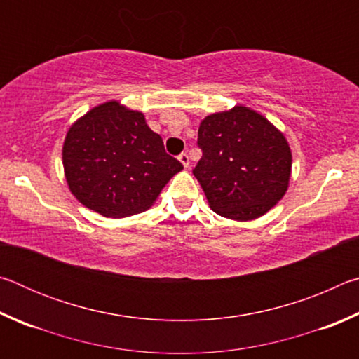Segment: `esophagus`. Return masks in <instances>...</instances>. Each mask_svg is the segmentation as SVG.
<instances>
[{
    "label": "esophagus",
    "instance_id": "34e87169",
    "mask_svg": "<svg viewBox=\"0 0 359 359\" xmlns=\"http://www.w3.org/2000/svg\"><path fill=\"white\" fill-rule=\"evenodd\" d=\"M179 161L187 168L188 163H190V158H188V154H185V151H184V154H180L179 155Z\"/></svg>",
    "mask_w": 359,
    "mask_h": 359
}]
</instances>
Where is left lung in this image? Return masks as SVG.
Segmentation results:
<instances>
[{
  "mask_svg": "<svg viewBox=\"0 0 359 359\" xmlns=\"http://www.w3.org/2000/svg\"><path fill=\"white\" fill-rule=\"evenodd\" d=\"M201 160L193 174L210 209L233 220H253L288 188L291 150L263 115L244 106L205 117L198 130Z\"/></svg>",
  "mask_w": 359,
  "mask_h": 359,
  "instance_id": "1",
  "label": "left lung"
}]
</instances>
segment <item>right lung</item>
<instances>
[{
    "label": "right lung",
    "mask_w": 359,
    "mask_h": 359,
    "mask_svg": "<svg viewBox=\"0 0 359 359\" xmlns=\"http://www.w3.org/2000/svg\"><path fill=\"white\" fill-rule=\"evenodd\" d=\"M63 166L79 201L111 218L147 210L168 180L184 169L166 154L144 115L117 101L92 109L71 126Z\"/></svg>",
    "instance_id": "obj_1"
}]
</instances>
